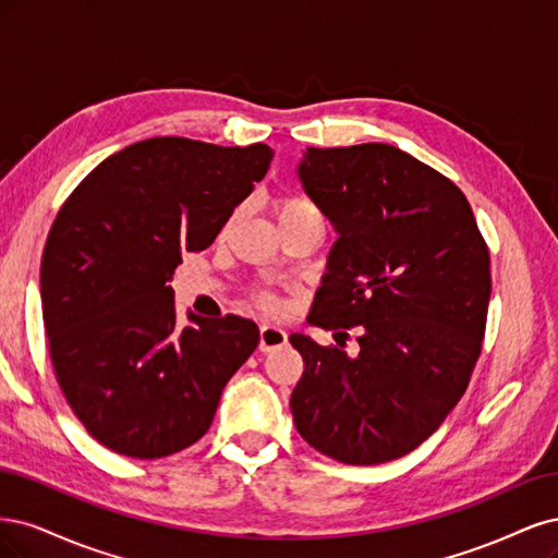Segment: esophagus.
Returning a JSON list of instances; mask_svg holds the SVG:
<instances>
[{
	"instance_id": "esophagus-1",
	"label": "esophagus",
	"mask_w": 558,
	"mask_h": 558,
	"mask_svg": "<svg viewBox=\"0 0 558 558\" xmlns=\"http://www.w3.org/2000/svg\"><path fill=\"white\" fill-rule=\"evenodd\" d=\"M282 345H287V333L280 327H274V325L259 327V350L262 352H274Z\"/></svg>"
}]
</instances>
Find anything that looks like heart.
I'll list each match as a JSON object with an SVG mask.
<instances>
[{"label":"heart","instance_id":"b5f03b06","mask_svg":"<svg viewBox=\"0 0 558 558\" xmlns=\"http://www.w3.org/2000/svg\"><path fill=\"white\" fill-rule=\"evenodd\" d=\"M274 215H276L278 225L303 220V218L322 220L317 206L311 199H305V196H301V194H284V196H280V199H276L274 202ZM255 301H257L259 308L266 311V313H278L280 311V301L274 294L259 292L255 296Z\"/></svg>","mask_w":558,"mask_h":558}]
</instances>
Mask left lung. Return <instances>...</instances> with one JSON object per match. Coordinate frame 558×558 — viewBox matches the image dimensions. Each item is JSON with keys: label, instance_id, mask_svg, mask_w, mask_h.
Wrapping results in <instances>:
<instances>
[{"label": "left lung", "instance_id": "8db88e82", "mask_svg": "<svg viewBox=\"0 0 558 558\" xmlns=\"http://www.w3.org/2000/svg\"><path fill=\"white\" fill-rule=\"evenodd\" d=\"M299 178L338 231L308 315L338 345L290 336L303 356L296 430L340 463L393 461L469 387L487 327L489 247L463 192L387 143L308 148Z\"/></svg>", "mask_w": 558, "mask_h": 558}]
</instances>
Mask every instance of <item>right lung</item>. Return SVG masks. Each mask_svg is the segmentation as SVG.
I'll return each mask as SVG.
<instances>
[{
  "instance_id": "add662e5",
  "label": "right lung",
  "mask_w": 558,
  "mask_h": 558,
  "mask_svg": "<svg viewBox=\"0 0 558 558\" xmlns=\"http://www.w3.org/2000/svg\"><path fill=\"white\" fill-rule=\"evenodd\" d=\"M266 143L155 136L104 159L62 204L41 257L52 371L111 452L161 459L194 445L259 343L239 315L175 322L183 253L206 250L271 167Z\"/></svg>"
}]
</instances>
